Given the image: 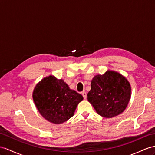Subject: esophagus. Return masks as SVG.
Instances as JSON below:
<instances>
[{
    "mask_svg": "<svg viewBox=\"0 0 155 155\" xmlns=\"http://www.w3.org/2000/svg\"><path fill=\"white\" fill-rule=\"evenodd\" d=\"M82 96H83V97H84V100H86V97H87V94H86V93L85 92H82Z\"/></svg>",
    "mask_w": 155,
    "mask_h": 155,
    "instance_id": "esophagus-1",
    "label": "esophagus"
}]
</instances>
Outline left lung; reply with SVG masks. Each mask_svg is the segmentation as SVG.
Here are the masks:
<instances>
[{"instance_id":"obj_1","label":"left lung","mask_w":155,"mask_h":155,"mask_svg":"<svg viewBox=\"0 0 155 155\" xmlns=\"http://www.w3.org/2000/svg\"><path fill=\"white\" fill-rule=\"evenodd\" d=\"M88 101L98 114L113 118L124 112L131 97L129 81L120 73L108 70L91 81Z\"/></svg>"}]
</instances>
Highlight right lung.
Returning a JSON list of instances; mask_svg holds the SVG:
<instances>
[{"label": "right lung", "mask_w": 155, "mask_h": 155, "mask_svg": "<svg viewBox=\"0 0 155 155\" xmlns=\"http://www.w3.org/2000/svg\"><path fill=\"white\" fill-rule=\"evenodd\" d=\"M33 99L37 110L46 120L62 124L74 115L82 95L70 89L63 79L53 75L45 77L35 86Z\"/></svg>", "instance_id": "1"}]
</instances>
